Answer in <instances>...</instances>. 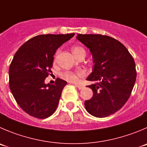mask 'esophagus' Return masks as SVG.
I'll list each match as a JSON object with an SVG mask.
<instances>
[{"instance_id": "esophagus-1", "label": "esophagus", "mask_w": 147, "mask_h": 147, "mask_svg": "<svg viewBox=\"0 0 147 147\" xmlns=\"http://www.w3.org/2000/svg\"><path fill=\"white\" fill-rule=\"evenodd\" d=\"M75 86H76V87H77L79 89H83V88H84L83 85L78 84H75Z\"/></svg>"}]
</instances>
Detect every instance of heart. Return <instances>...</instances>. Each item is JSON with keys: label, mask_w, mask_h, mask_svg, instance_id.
<instances>
[{"label": "heart", "mask_w": 147, "mask_h": 147, "mask_svg": "<svg viewBox=\"0 0 147 147\" xmlns=\"http://www.w3.org/2000/svg\"><path fill=\"white\" fill-rule=\"evenodd\" d=\"M72 53H74V55H75L76 58H77L79 55H81L82 53L86 54L84 49L82 48L80 46H74L72 47ZM58 53V51L57 52L56 55ZM56 55H55V58H56ZM83 76L84 72L82 71H65L61 74V76H62L63 79L71 82H76L79 77H82Z\"/></svg>", "instance_id": "b5f03b06"}]
</instances>
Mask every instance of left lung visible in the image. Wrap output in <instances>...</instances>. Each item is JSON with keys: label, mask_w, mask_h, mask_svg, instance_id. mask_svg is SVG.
Here are the masks:
<instances>
[{"label": "left lung", "mask_w": 147, "mask_h": 147, "mask_svg": "<svg viewBox=\"0 0 147 147\" xmlns=\"http://www.w3.org/2000/svg\"><path fill=\"white\" fill-rule=\"evenodd\" d=\"M90 50L94 63L86 80L93 96L84 102L86 111L97 118L107 117L122 108L131 96L136 79V64L118 40L102 34H78Z\"/></svg>", "instance_id": "left-lung-1"}]
</instances>
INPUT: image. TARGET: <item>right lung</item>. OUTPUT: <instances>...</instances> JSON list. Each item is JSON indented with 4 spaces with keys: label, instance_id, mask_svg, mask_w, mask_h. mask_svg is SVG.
I'll list each match as a JSON object with an SVG mask.
<instances>
[{
    "label": "right lung",
    "instance_id": "right-lung-1",
    "mask_svg": "<svg viewBox=\"0 0 147 147\" xmlns=\"http://www.w3.org/2000/svg\"><path fill=\"white\" fill-rule=\"evenodd\" d=\"M74 34L37 35L15 53L8 71L9 87L17 104L31 116L44 119L55 113L67 82L58 78L55 84H46L45 80L52 72L56 50Z\"/></svg>",
    "mask_w": 147,
    "mask_h": 147
}]
</instances>
